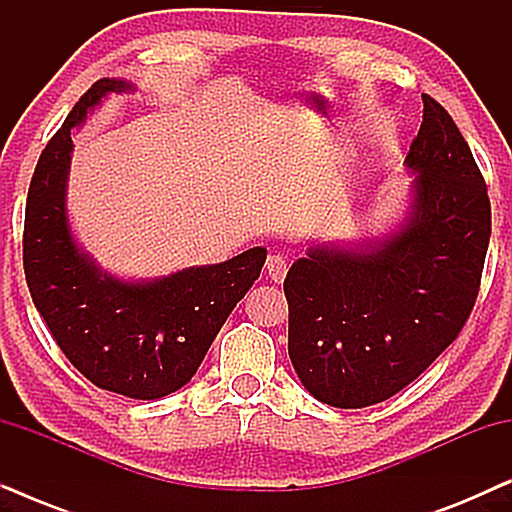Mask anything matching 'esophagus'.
<instances>
[{
  "mask_svg": "<svg viewBox=\"0 0 512 512\" xmlns=\"http://www.w3.org/2000/svg\"><path fill=\"white\" fill-rule=\"evenodd\" d=\"M265 268H268V275H270L272 282H284L286 270H289V268H286L284 256H279V254L268 256V261H265Z\"/></svg>",
  "mask_w": 512,
  "mask_h": 512,
  "instance_id": "esophagus-1",
  "label": "esophagus"
}]
</instances>
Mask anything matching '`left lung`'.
Masks as SVG:
<instances>
[{
	"instance_id": "8db88e82",
	"label": "left lung",
	"mask_w": 512,
	"mask_h": 512,
	"mask_svg": "<svg viewBox=\"0 0 512 512\" xmlns=\"http://www.w3.org/2000/svg\"><path fill=\"white\" fill-rule=\"evenodd\" d=\"M422 102L403 219L373 240L307 242L286 272L291 363L333 408L408 387L452 345L478 296L492 235L485 179L452 116L429 95Z\"/></svg>"
}]
</instances>
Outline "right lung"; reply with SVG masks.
<instances>
[{
	"instance_id": "1",
	"label": "right lung",
	"mask_w": 512,
	"mask_h": 512,
	"mask_svg": "<svg viewBox=\"0 0 512 512\" xmlns=\"http://www.w3.org/2000/svg\"><path fill=\"white\" fill-rule=\"evenodd\" d=\"M128 90L135 86L125 79H100L46 144L27 193L23 263L34 307L74 368L100 389L153 401L198 373L268 251L254 247L223 263L123 279L76 242L67 212L72 130L104 97Z\"/></svg>"
}]
</instances>
